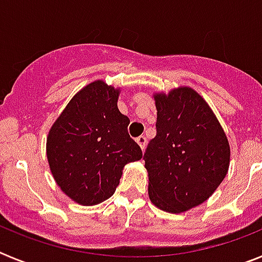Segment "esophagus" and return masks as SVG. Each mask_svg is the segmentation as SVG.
<instances>
[{"instance_id":"esophagus-1","label":"esophagus","mask_w":262,"mask_h":262,"mask_svg":"<svg viewBox=\"0 0 262 262\" xmlns=\"http://www.w3.org/2000/svg\"><path fill=\"white\" fill-rule=\"evenodd\" d=\"M136 141H137V144H139L141 149H144L145 145H147V139H145V136H139V137L136 139Z\"/></svg>"}]
</instances>
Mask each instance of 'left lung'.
I'll list each match as a JSON object with an SVG mask.
<instances>
[{"label": "left lung", "instance_id": "obj_1", "mask_svg": "<svg viewBox=\"0 0 262 262\" xmlns=\"http://www.w3.org/2000/svg\"><path fill=\"white\" fill-rule=\"evenodd\" d=\"M156 136L144 154L148 194L162 211L181 213L207 201L230 166V144L208 103L190 87L154 95Z\"/></svg>", "mask_w": 262, "mask_h": 262}]
</instances>
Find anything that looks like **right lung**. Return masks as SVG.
Wrapping results in <instances>:
<instances>
[{"label": "right lung", "mask_w": 262, "mask_h": 262, "mask_svg": "<svg viewBox=\"0 0 262 262\" xmlns=\"http://www.w3.org/2000/svg\"><path fill=\"white\" fill-rule=\"evenodd\" d=\"M119 88L103 80L79 91L53 123L46 143L51 174L65 194L96 205L114 194L125 164L143 158L118 110Z\"/></svg>", "instance_id": "right-lung-1"}]
</instances>
